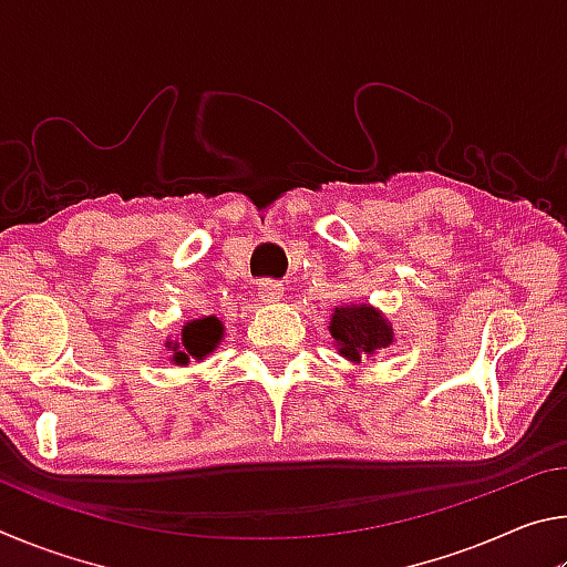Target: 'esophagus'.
Returning <instances> with one entry per match:
<instances>
[{
  "instance_id": "esophagus-1",
  "label": "esophagus",
  "mask_w": 567,
  "mask_h": 567,
  "mask_svg": "<svg viewBox=\"0 0 567 567\" xmlns=\"http://www.w3.org/2000/svg\"><path fill=\"white\" fill-rule=\"evenodd\" d=\"M285 287L280 280H262L260 282V300L262 302H280Z\"/></svg>"
}]
</instances>
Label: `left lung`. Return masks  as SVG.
I'll list each match as a JSON object with an SVG mask.
<instances>
[{"label":"left lung","mask_w":567,"mask_h":567,"mask_svg":"<svg viewBox=\"0 0 567 567\" xmlns=\"http://www.w3.org/2000/svg\"><path fill=\"white\" fill-rule=\"evenodd\" d=\"M330 334L338 342V352L352 362H360L364 354H375L378 350L390 348L395 340L392 324L370 305L334 307Z\"/></svg>","instance_id":"1"}]
</instances>
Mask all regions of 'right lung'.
Instances as JSON below:
<instances>
[{
  "instance_id": "1",
  "label": "right lung",
  "mask_w": 567,
  "mask_h": 567,
  "mask_svg": "<svg viewBox=\"0 0 567 567\" xmlns=\"http://www.w3.org/2000/svg\"><path fill=\"white\" fill-rule=\"evenodd\" d=\"M225 338V328L215 315L192 320L182 328V338L175 342H165V348L172 350V362L187 364L189 360H205L209 352H215L219 340Z\"/></svg>"
}]
</instances>
